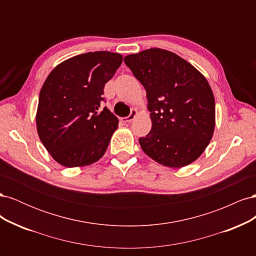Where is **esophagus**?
<instances>
[{"label":"esophagus","instance_id":"esophagus-1","mask_svg":"<svg viewBox=\"0 0 256 256\" xmlns=\"http://www.w3.org/2000/svg\"><path fill=\"white\" fill-rule=\"evenodd\" d=\"M136 115H138V111L132 109V110H131V113L127 116V118H120V120L122 122H132L136 118Z\"/></svg>","mask_w":256,"mask_h":256}]
</instances>
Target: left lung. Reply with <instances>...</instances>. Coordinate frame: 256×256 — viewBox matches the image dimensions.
I'll list each match as a JSON object with an SVG mask.
<instances>
[{
  "label": "left lung",
  "mask_w": 256,
  "mask_h": 256,
  "mask_svg": "<svg viewBox=\"0 0 256 256\" xmlns=\"http://www.w3.org/2000/svg\"><path fill=\"white\" fill-rule=\"evenodd\" d=\"M146 90L150 134L138 138L158 164L180 168L196 161L214 136V97L205 76L177 54L152 48L124 58Z\"/></svg>",
  "instance_id": "obj_1"
}]
</instances>
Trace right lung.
Listing matches in <instances>:
<instances>
[{
  "mask_svg": "<svg viewBox=\"0 0 256 256\" xmlns=\"http://www.w3.org/2000/svg\"><path fill=\"white\" fill-rule=\"evenodd\" d=\"M122 62L118 53H83L62 62L46 79L36 128L46 150L60 166H90L106 152L118 120L100 104L104 85Z\"/></svg>",
  "mask_w": 256,
  "mask_h": 256,
  "instance_id": "1",
  "label": "right lung"
}]
</instances>
